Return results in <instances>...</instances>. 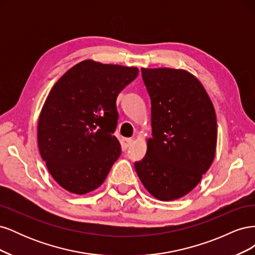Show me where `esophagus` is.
<instances>
[{"label": "esophagus", "instance_id": "34e87169", "mask_svg": "<svg viewBox=\"0 0 255 255\" xmlns=\"http://www.w3.org/2000/svg\"><path fill=\"white\" fill-rule=\"evenodd\" d=\"M133 142H134V140L132 139V138H125V139H123V141H122V145L127 149V148H128V146L132 145Z\"/></svg>", "mask_w": 255, "mask_h": 255}]
</instances>
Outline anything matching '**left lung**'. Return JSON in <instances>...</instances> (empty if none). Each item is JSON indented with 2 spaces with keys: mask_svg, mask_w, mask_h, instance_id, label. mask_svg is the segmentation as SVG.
<instances>
[{
  "mask_svg": "<svg viewBox=\"0 0 255 255\" xmlns=\"http://www.w3.org/2000/svg\"><path fill=\"white\" fill-rule=\"evenodd\" d=\"M151 99L152 138L135 170L160 201L186 196L212 166L217 119L205 88L184 69L141 68Z\"/></svg>",
  "mask_w": 255,
  "mask_h": 255,
  "instance_id": "8db88e82",
  "label": "left lung"
}]
</instances>
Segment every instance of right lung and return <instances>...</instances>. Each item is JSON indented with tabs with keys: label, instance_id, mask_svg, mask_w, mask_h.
Masks as SVG:
<instances>
[{
	"label": "right lung",
	"instance_id": "obj_1",
	"mask_svg": "<svg viewBox=\"0 0 255 255\" xmlns=\"http://www.w3.org/2000/svg\"><path fill=\"white\" fill-rule=\"evenodd\" d=\"M138 68L86 59L52 87L38 119L40 155L58 185L75 195L97 189L121 154L113 133L120 91Z\"/></svg>",
	"mask_w": 255,
	"mask_h": 255
}]
</instances>
